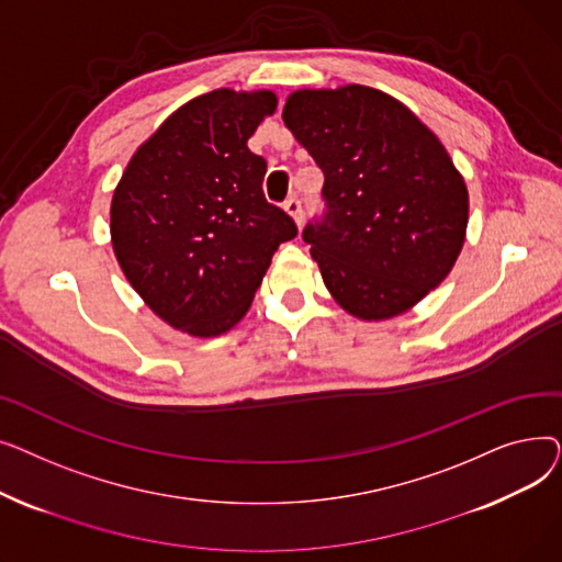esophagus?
<instances>
[{
    "label": "esophagus",
    "instance_id": "34e87169",
    "mask_svg": "<svg viewBox=\"0 0 562 562\" xmlns=\"http://www.w3.org/2000/svg\"><path fill=\"white\" fill-rule=\"evenodd\" d=\"M284 212L293 218V223H296L299 227L303 225V204H301V200H296V198L286 200L284 202Z\"/></svg>",
    "mask_w": 562,
    "mask_h": 562
}]
</instances>
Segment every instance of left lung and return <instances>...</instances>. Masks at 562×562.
<instances>
[{
  "instance_id": "obj_1",
  "label": "left lung",
  "mask_w": 562,
  "mask_h": 562,
  "mask_svg": "<svg viewBox=\"0 0 562 562\" xmlns=\"http://www.w3.org/2000/svg\"><path fill=\"white\" fill-rule=\"evenodd\" d=\"M282 121L326 177L328 214L303 239L330 296L360 321L415 307L467 236L469 191L447 147L403 102L360 83L293 91Z\"/></svg>"
}]
</instances>
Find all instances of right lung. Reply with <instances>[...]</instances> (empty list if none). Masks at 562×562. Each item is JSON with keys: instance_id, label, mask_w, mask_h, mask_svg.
Listing matches in <instances>:
<instances>
[{"instance_id": "obj_1", "label": "right lung", "mask_w": 562, "mask_h": 562, "mask_svg": "<svg viewBox=\"0 0 562 562\" xmlns=\"http://www.w3.org/2000/svg\"><path fill=\"white\" fill-rule=\"evenodd\" d=\"M273 91L216 88L172 111L138 145L111 198L117 263L161 321L191 337L239 323L280 244L299 234L263 198L266 161L248 138Z\"/></svg>"}]
</instances>
